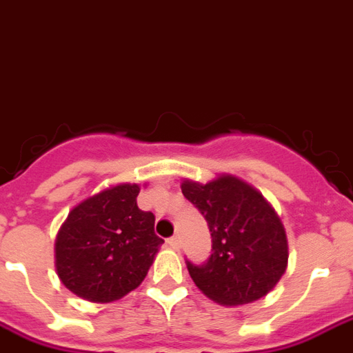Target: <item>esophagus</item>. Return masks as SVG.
<instances>
[{
  "instance_id": "34e87169",
  "label": "esophagus",
  "mask_w": 353,
  "mask_h": 353,
  "mask_svg": "<svg viewBox=\"0 0 353 353\" xmlns=\"http://www.w3.org/2000/svg\"><path fill=\"white\" fill-rule=\"evenodd\" d=\"M167 243L170 248H174V250H179V248H181V239H179L177 236H172Z\"/></svg>"
}]
</instances>
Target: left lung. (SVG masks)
I'll return each mask as SVG.
<instances>
[{"mask_svg":"<svg viewBox=\"0 0 353 353\" xmlns=\"http://www.w3.org/2000/svg\"><path fill=\"white\" fill-rule=\"evenodd\" d=\"M181 190L201 212L212 237V254L203 265L186 261L197 288L226 306L266 296L288 263L285 228L274 208L256 188L232 176L206 185L183 181Z\"/></svg>","mask_w":353,"mask_h":353,"instance_id":"8db88e82","label":"left lung"}]
</instances>
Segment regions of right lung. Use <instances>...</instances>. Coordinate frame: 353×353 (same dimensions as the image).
I'll use <instances>...</instances> for the list:
<instances>
[{
  "instance_id": "1",
  "label": "right lung",
  "mask_w": 353,
  "mask_h": 353,
  "mask_svg": "<svg viewBox=\"0 0 353 353\" xmlns=\"http://www.w3.org/2000/svg\"><path fill=\"white\" fill-rule=\"evenodd\" d=\"M137 185H117L72 208L56 239V270L68 290L94 303L121 299L141 285L161 237L156 216L137 206Z\"/></svg>"
}]
</instances>
